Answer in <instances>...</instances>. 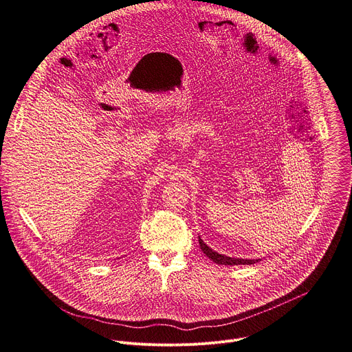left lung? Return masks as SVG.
<instances>
[{"mask_svg":"<svg viewBox=\"0 0 352 352\" xmlns=\"http://www.w3.org/2000/svg\"><path fill=\"white\" fill-rule=\"evenodd\" d=\"M199 243H200V249L204 250V254L217 265L235 266V265H254V263L259 262V259H236V258H230V256H226V255H220V254L214 252L213 249H210L202 239H200V236H199Z\"/></svg>","mask_w":352,"mask_h":352,"instance_id":"1","label":"left lung"}]
</instances>
